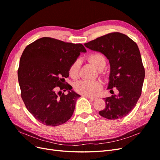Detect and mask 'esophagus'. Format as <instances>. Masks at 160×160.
Listing matches in <instances>:
<instances>
[{
	"instance_id": "esophagus-1",
	"label": "esophagus",
	"mask_w": 160,
	"mask_h": 160,
	"mask_svg": "<svg viewBox=\"0 0 160 160\" xmlns=\"http://www.w3.org/2000/svg\"><path fill=\"white\" fill-rule=\"evenodd\" d=\"M85 97H86V98H88L89 99L92 100V101H94V100H95L97 99L96 98H93V97H90V96H86L85 95Z\"/></svg>"
}]
</instances>
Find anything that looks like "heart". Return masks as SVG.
Here are the masks:
<instances>
[{
  "label": "heart",
  "instance_id": "b5f03b06",
  "mask_svg": "<svg viewBox=\"0 0 160 160\" xmlns=\"http://www.w3.org/2000/svg\"><path fill=\"white\" fill-rule=\"evenodd\" d=\"M88 59L99 71L103 69L106 65L105 57L100 52H95L89 55ZM80 66V59H77L69 67V73L72 79H77L79 77ZM101 87V84L99 81L82 80L75 84V89L77 93L81 95H93L97 91L100 89Z\"/></svg>",
  "mask_w": 160,
  "mask_h": 160
}]
</instances>
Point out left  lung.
Segmentation results:
<instances>
[{
    "instance_id": "obj_1",
    "label": "left lung",
    "mask_w": 160,
    "mask_h": 160,
    "mask_svg": "<svg viewBox=\"0 0 160 160\" xmlns=\"http://www.w3.org/2000/svg\"><path fill=\"white\" fill-rule=\"evenodd\" d=\"M84 45L102 53L110 64L108 89H110L112 95L104 99L105 108L99 111V115L111 120L125 117L141 96L145 78V69L137 44L124 34L112 32ZM113 87L117 89V94L111 89Z\"/></svg>"
}]
</instances>
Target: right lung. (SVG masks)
Returning a JSON list of instances; mask_svg holds the SVG:
<instances>
[{
  "mask_svg": "<svg viewBox=\"0 0 160 160\" xmlns=\"http://www.w3.org/2000/svg\"><path fill=\"white\" fill-rule=\"evenodd\" d=\"M83 45L42 37L27 46L21 55L18 80L21 98L28 111L47 126H58L68 121L81 95L65 84L69 69ZM68 91L65 95L62 91Z\"/></svg>",
  "mask_w": 160,
  "mask_h": 160,
  "instance_id": "1",
  "label": "right lung"
}]
</instances>
